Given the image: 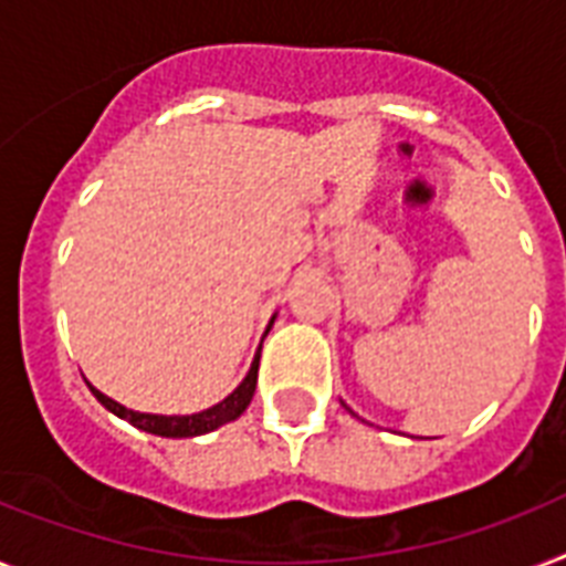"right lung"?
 Segmentation results:
<instances>
[{
    "instance_id": "obj_1",
    "label": "right lung",
    "mask_w": 566,
    "mask_h": 566,
    "mask_svg": "<svg viewBox=\"0 0 566 566\" xmlns=\"http://www.w3.org/2000/svg\"><path fill=\"white\" fill-rule=\"evenodd\" d=\"M273 319H270V325H273ZM270 325H268V331H270ZM268 331H264V337H268ZM259 360H261V346H259V352H255V360H252L250 371H247V378L241 380V387H238L235 392H229L220 403H214V407H209V410H203V412H195V416H150V412L127 410V407H122L118 401L107 398V395L98 392L95 387H90V389H92V395H95V398H98V401L104 403L109 412H113V416L124 418V421H130L133 427H139V430H145V433L165 436V439H188V436L211 433V430H218L220 424L235 421V418L241 416L247 407H250L252 395H255V384H259Z\"/></svg>"
}]
</instances>
